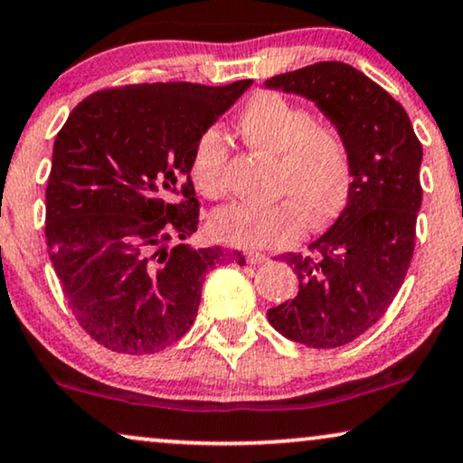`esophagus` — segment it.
<instances>
[{
	"label": "esophagus",
	"instance_id": "34e87169",
	"mask_svg": "<svg viewBox=\"0 0 463 463\" xmlns=\"http://www.w3.org/2000/svg\"><path fill=\"white\" fill-rule=\"evenodd\" d=\"M248 262L250 264H264V262H269V256L267 254H260V251H250Z\"/></svg>",
	"mask_w": 463,
	"mask_h": 463
}]
</instances>
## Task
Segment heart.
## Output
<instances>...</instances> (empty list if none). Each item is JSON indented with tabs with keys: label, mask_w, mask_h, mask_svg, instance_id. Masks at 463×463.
I'll return each instance as SVG.
<instances>
[{
	"label": "heart",
	"mask_w": 463,
	"mask_h": 463,
	"mask_svg": "<svg viewBox=\"0 0 463 463\" xmlns=\"http://www.w3.org/2000/svg\"><path fill=\"white\" fill-rule=\"evenodd\" d=\"M239 133L256 150L279 156L273 205L231 203L212 215L218 241L241 250L281 248L303 237L307 222L322 228L338 218L354 184L349 141L335 122L316 120L309 109L279 92H258L237 120ZM226 141L215 128L199 135L190 154V177L205 199L228 193Z\"/></svg>",
	"instance_id": "heart-1"
}]
</instances>
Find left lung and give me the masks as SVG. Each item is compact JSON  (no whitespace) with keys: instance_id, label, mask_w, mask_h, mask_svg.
<instances>
[{"instance_id":"left-lung-1","label":"left lung","mask_w":463,"mask_h":463,"mask_svg":"<svg viewBox=\"0 0 463 463\" xmlns=\"http://www.w3.org/2000/svg\"><path fill=\"white\" fill-rule=\"evenodd\" d=\"M264 86L316 101L349 141L347 207L307 254L283 256L300 289L269 309V322L289 341L341 347L383 317L404 283L423 196L421 141L396 99L341 61L279 73Z\"/></svg>"}]
</instances>
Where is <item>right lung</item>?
<instances>
[{
  "label": "right lung",
  "instance_id": "add662e5",
  "mask_svg": "<svg viewBox=\"0 0 463 463\" xmlns=\"http://www.w3.org/2000/svg\"><path fill=\"white\" fill-rule=\"evenodd\" d=\"M251 80L127 84L80 101L54 141L46 245L73 317L116 354H154L190 330L203 279L241 251L193 250L190 154Z\"/></svg>",
  "mask_w": 463,
  "mask_h": 463
}]
</instances>
